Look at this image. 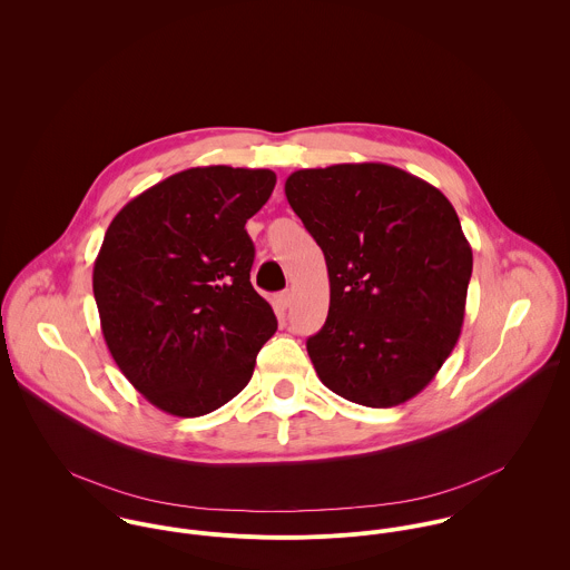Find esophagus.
<instances>
[{
  "label": "esophagus",
  "instance_id": "1",
  "mask_svg": "<svg viewBox=\"0 0 570 570\" xmlns=\"http://www.w3.org/2000/svg\"><path fill=\"white\" fill-rule=\"evenodd\" d=\"M292 298H294V296H292L289 289H287V292H281V294L274 296V305H276L281 312H285V309L292 305Z\"/></svg>",
  "mask_w": 570,
  "mask_h": 570
}]
</instances>
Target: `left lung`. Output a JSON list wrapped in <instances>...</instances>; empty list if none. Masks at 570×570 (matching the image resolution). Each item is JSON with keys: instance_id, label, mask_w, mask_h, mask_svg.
Returning a JSON list of instances; mask_svg holds the SVG:
<instances>
[{"instance_id": "obj_1", "label": "left lung", "mask_w": 570, "mask_h": 570, "mask_svg": "<svg viewBox=\"0 0 570 570\" xmlns=\"http://www.w3.org/2000/svg\"><path fill=\"white\" fill-rule=\"evenodd\" d=\"M285 195L321 245L328 316L307 353L328 391L368 407L419 395L459 342L472 247L448 197L382 163L303 168Z\"/></svg>"}]
</instances>
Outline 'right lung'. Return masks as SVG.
Wrapping results in <instances>:
<instances>
[{
	"mask_svg": "<svg viewBox=\"0 0 570 570\" xmlns=\"http://www.w3.org/2000/svg\"><path fill=\"white\" fill-rule=\"evenodd\" d=\"M269 168L197 166L134 197L94 261L107 348L138 393L175 416L237 397L276 316L249 283L245 222L269 199Z\"/></svg>",
	"mask_w": 570,
	"mask_h": 570,
	"instance_id": "1",
	"label": "right lung"
}]
</instances>
